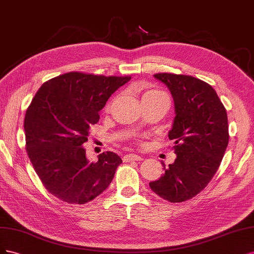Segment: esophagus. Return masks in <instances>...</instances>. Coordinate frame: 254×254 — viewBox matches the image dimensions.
<instances>
[{"instance_id": "obj_1", "label": "esophagus", "mask_w": 254, "mask_h": 254, "mask_svg": "<svg viewBox=\"0 0 254 254\" xmlns=\"http://www.w3.org/2000/svg\"><path fill=\"white\" fill-rule=\"evenodd\" d=\"M142 159H143L142 156H139V155H136V154H127V155H125V156H124V161L125 162L139 161V160H142Z\"/></svg>"}]
</instances>
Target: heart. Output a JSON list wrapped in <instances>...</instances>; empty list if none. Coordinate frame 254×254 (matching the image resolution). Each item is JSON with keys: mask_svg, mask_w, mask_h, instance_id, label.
Returning a JSON list of instances; mask_svg holds the SVG:
<instances>
[{"mask_svg": "<svg viewBox=\"0 0 254 254\" xmlns=\"http://www.w3.org/2000/svg\"><path fill=\"white\" fill-rule=\"evenodd\" d=\"M162 95H166L163 92L158 91V89H149V91H146L142 98H146V97H154V96H162Z\"/></svg>", "mask_w": 254, "mask_h": 254, "instance_id": "1", "label": "heart"}]
</instances>
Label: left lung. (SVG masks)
<instances>
[{
	"mask_svg": "<svg viewBox=\"0 0 254 254\" xmlns=\"http://www.w3.org/2000/svg\"><path fill=\"white\" fill-rule=\"evenodd\" d=\"M174 100L175 117L169 132L176 159L150 188L170 202L191 199L202 191L222 162L229 142L228 117L214 88L192 76L160 72Z\"/></svg>",
	"mask_w": 254,
	"mask_h": 254,
	"instance_id": "1",
	"label": "left lung"
}]
</instances>
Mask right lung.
Segmentation results:
<instances>
[{"mask_svg": "<svg viewBox=\"0 0 254 254\" xmlns=\"http://www.w3.org/2000/svg\"><path fill=\"white\" fill-rule=\"evenodd\" d=\"M129 80L70 71L46 81L31 100L24 119L26 151L45 189L57 198L83 204L112 183L121 158L103 152L89 162L83 143L109 98Z\"/></svg>", "mask_w": 254, "mask_h": 254, "instance_id": "obj_1", "label": "right lung"}]
</instances>
